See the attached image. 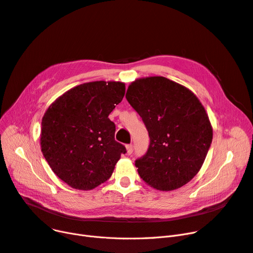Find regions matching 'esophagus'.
<instances>
[{
	"label": "esophagus",
	"mask_w": 253,
	"mask_h": 253,
	"mask_svg": "<svg viewBox=\"0 0 253 253\" xmlns=\"http://www.w3.org/2000/svg\"><path fill=\"white\" fill-rule=\"evenodd\" d=\"M126 151H127L128 155H130L131 153H133V151H134L133 144H127V145H126Z\"/></svg>",
	"instance_id": "esophagus-1"
}]
</instances>
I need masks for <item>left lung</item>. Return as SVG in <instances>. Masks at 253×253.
<instances>
[{"instance_id":"left-lung-1","label":"left lung","mask_w":253,"mask_h":253,"mask_svg":"<svg viewBox=\"0 0 253 253\" xmlns=\"http://www.w3.org/2000/svg\"><path fill=\"white\" fill-rule=\"evenodd\" d=\"M126 98L142 117L150 139L135 164L151 187L173 190L200 171L212 142V126L203 105L186 87L161 76L136 80Z\"/></svg>"}]
</instances>
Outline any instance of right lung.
Listing matches in <instances>:
<instances>
[{
  "instance_id": "add662e5",
  "label": "right lung",
  "mask_w": 253,
  "mask_h": 253,
  "mask_svg": "<svg viewBox=\"0 0 253 253\" xmlns=\"http://www.w3.org/2000/svg\"><path fill=\"white\" fill-rule=\"evenodd\" d=\"M125 93L122 82L83 83L45 112L41 150L52 171L71 187L87 190L107 181L126 152L115 141V124L108 118Z\"/></svg>"
}]
</instances>
